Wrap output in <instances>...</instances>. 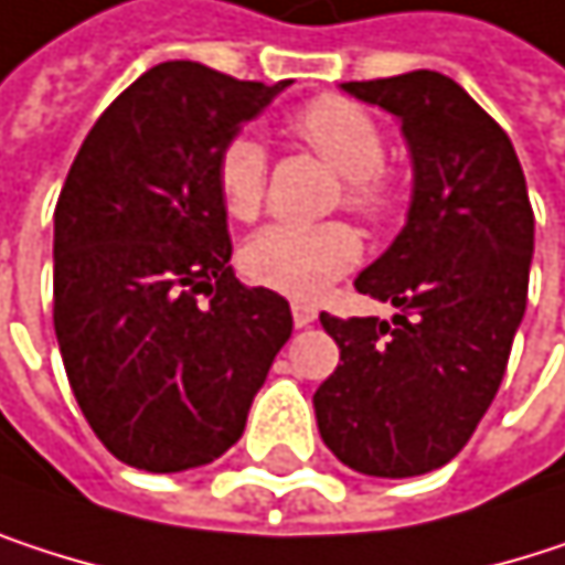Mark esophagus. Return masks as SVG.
<instances>
[{"label": "esophagus", "mask_w": 565, "mask_h": 565, "mask_svg": "<svg viewBox=\"0 0 565 565\" xmlns=\"http://www.w3.org/2000/svg\"><path fill=\"white\" fill-rule=\"evenodd\" d=\"M316 306H309V302H292V322H296V329H306V326H312L316 322Z\"/></svg>", "instance_id": "obj_1"}]
</instances>
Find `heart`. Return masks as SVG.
I'll return each mask as SVG.
<instances>
[{
	"mask_svg": "<svg viewBox=\"0 0 565 565\" xmlns=\"http://www.w3.org/2000/svg\"><path fill=\"white\" fill-rule=\"evenodd\" d=\"M296 131L342 177L345 203L362 216H385L395 190L382 177L385 135L369 111L342 98L312 102L296 115ZM216 190L233 220H253L266 196V150L253 135H239L220 150ZM362 256V239L349 223H269L243 246V273L266 289L296 299H319Z\"/></svg>",
	"mask_w": 565,
	"mask_h": 565,
	"instance_id": "b5f03b06",
	"label": "heart"
}]
</instances>
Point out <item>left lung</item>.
<instances>
[{
	"label": "left lung",
	"mask_w": 565,
	"mask_h": 565,
	"mask_svg": "<svg viewBox=\"0 0 565 565\" xmlns=\"http://www.w3.org/2000/svg\"><path fill=\"white\" fill-rule=\"evenodd\" d=\"M398 118L412 203L392 246L355 289L388 319L319 316L342 365L312 395L326 447L369 477L444 467L487 415L526 312L533 210L503 128L447 75L345 82Z\"/></svg>",
	"instance_id": "obj_1"
}]
</instances>
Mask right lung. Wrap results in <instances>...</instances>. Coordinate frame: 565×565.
I'll list each match as a JSON object with an SVG mask.
<instances>
[{"label": "right lung", "mask_w": 565, "mask_h": 565, "mask_svg": "<svg viewBox=\"0 0 565 565\" xmlns=\"http://www.w3.org/2000/svg\"><path fill=\"white\" fill-rule=\"evenodd\" d=\"M286 88L160 62L95 121L62 186L52 256L65 375L102 444L138 470L226 454L292 335L289 302L233 276L216 190L220 150Z\"/></svg>", "instance_id": "obj_1"}]
</instances>
